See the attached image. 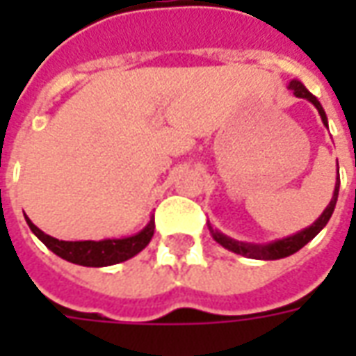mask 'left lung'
<instances>
[{
  "mask_svg": "<svg viewBox=\"0 0 356 356\" xmlns=\"http://www.w3.org/2000/svg\"><path fill=\"white\" fill-rule=\"evenodd\" d=\"M290 89L293 93L301 97V99H307V101H311L316 106L318 110V114H321L322 122L324 125L328 127V122H326V112L322 110L321 102L316 101V97L311 95L307 91V88L301 83V81L293 80L290 81ZM337 193H339V181L336 183V191H334V196H332V202L328 204V208L324 209V213H322L316 221H314L309 229L305 231L298 232V234H293V236H288V238H282V240H276L273 244H267V246H252V244H242V242H236V240H231L227 238L225 234L221 232L213 231L211 227H209V231L213 234V238L221 244L223 248L227 250H231L234 254H240V255H246V257H252V259H282V257H288V255L296 254L299 252L301 248L305 246L307 242H311V240L318 234V232L326 227V223L330 221V217L334 213V208H336V202H337Z\"/></svg>",
  "mask_w": 356,
  "mask_h": 356,
  "instance_id": "obj_1",
  "label": "left lung"
}]
</instances>
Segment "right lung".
Wrapping results in <instances>:
<instances>
[{"label": "right lung", "mask_w": 356, "mask_h": 356, "mask_svg": "<svg viewBox=\"0 0 356 356\" xmlns=\"http://www.w3.org/2000/svg\"><path fill=\"white\" fill-rule=\"evenodd\" d=\"M26 223L35 236L42 240L53 254H57L58 257H63L66 261L83 265V267H108V265L127 261L133 255L139 254L140 250H145L154 236V221H150L147 229H143L135 236L120 240H101V242H93V240L65 242V240L53 238L49 234L40 231L28 217Z\"/></svg>", "instance_id": "obj_1"}]
</instances>
